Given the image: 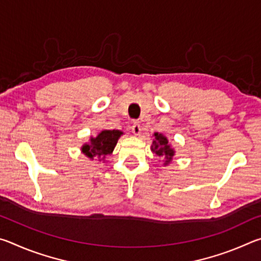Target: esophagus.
<instances>
[{"label": "esophagus", "mask_w": 261, "mask_h": 261, "mask_svg": "<svg viewBox=\"0 0 261 261\" xmlns=\"http://www.w3.org/2000/svg\"><path fill=\"white\" fill-rule=\"evenodd\" d=\"M131 130H132V132H134L135 136H138L140 134V131H141V127L139 125V123L135 122L134 124H132V126H131Z\"/></svg>", "instance_id": "obj_1"}]
</instances>
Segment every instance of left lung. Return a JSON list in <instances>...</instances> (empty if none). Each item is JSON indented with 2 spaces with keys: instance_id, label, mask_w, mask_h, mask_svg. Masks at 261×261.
Listing matches in <instances>:
<instances>
[{
  "instance_id": "8db88e82",
  "label": "left lung",
  "mask_w": 261,
  "mask_h": 261,
  "mask_svg": "<svg viewBox=\"0 0 261 261\" xmlns=\"http://www.w3.org/2000/svg\"><path fill=\"white\" fill-rule=\"evenodd\" d=\"M154 137H155V138H154L152 144V151L153 153H155L158 156L165 158V166H167L168 163L171 162L175 155L174 148H171L167 137H165L162 134H158V132H155Z\"/></svg>"
}]
</instances>
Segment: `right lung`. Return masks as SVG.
I'll return each instance as SVG.
<instances>
[{
  "label": "right lung",
  "instance_id": "right-lung-1",
  "mask_svg": "<svg viewBox=\"0 0 261 261\" xmlns=\"http://www.w3.org/2000/svg\"><path fill=\"white\" fill-rule=\"evenodd\" d=\"M123 135L120 130H103L95 137L90 139V143L84 144L82 147V152L87 158L93 160L98 158L99 161L105 160L106 155L112 154L115 146H116L117 140Z\"/></svg>",
  "mask_w": 261,
  "mask_h": 261
}]
</instances>
